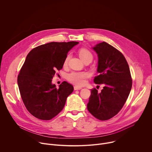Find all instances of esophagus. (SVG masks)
I'll list each match as a JSON object with an SVG mask.
<instances>
[{"label":"esophagus","instance_id":"obj_1","mask_svg":"<svg viewBox=\"0 0 152 152\" xmlns=\"http://www.w3.org/2000/svg\"><path fill=\"white\" fill-rule=\"evenodd\" d=\"M74 89H75V90H81V89H82V87H80V86H74Z\"/></svg>","mask_w":152,"mask_h":152}]
</instances>
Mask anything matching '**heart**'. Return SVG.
<instances>
[{"label": "heart", "mask_w": 152, "mask_h": 152, "mask_svg": "<svg viewBox=\"0 0 152 152\" xmlns=\"http://www.w3.org/2000/svg\"><path fill=\"white\" fill-rule=\"evenodd\" d=\"M79 55L81 59L84 62L85 61L90 60L92 61L93 58V55L90 50L86 48H81L78 51ZM70 58V55H67L65 58L63 66H66L68 63V61ZM88 73L85 72H73L69 73L67 75V79L71 83L77 85H82L85 83V79L88 77Z\"/></svg>", "instance_id": "heart-1"}]
</instances>
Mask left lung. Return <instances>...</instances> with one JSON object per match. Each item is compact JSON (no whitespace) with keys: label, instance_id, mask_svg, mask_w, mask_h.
I'll use <instances>...</instances> for the list:
<instances>
[{"label":"left lung","instance_id":"left-lung-1","mask_svg":"<svg viewBox=\"0 0 152 152\" xmlns=\"http://www.w3.org/2000/svg\"><path fill=\"white\" fill-rule=\"evenodd\" d=\"M93 49L99 59V75L94 82L104 86L100 93L91 90L87 109L96 118L107 120L121 110L131 92L132 80L127 62L119 50L104 41Z\"/></svg>","mask_w":152,"mask_h":152}]
</instances>
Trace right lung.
<instances>
[{
  "label": "right lung",
  "instance_id": "1",
  "mask_svg": "<svg viewBox=\"0 0 152 152\" xmlns=\"http://www.w3.org/2000/svg\"><path fill=\"white\" fill-rule=\"evenodd\" d=\"M79 42H51L35 48L28 54L17 77L21 99L35 117L49 120L64 108L73 86L64 81L59 88L52 83L56 71L62 69L69 51Z\"/></svg>",
  "mask_w": 152,
  "mask_h": 152
}]
</instances>
